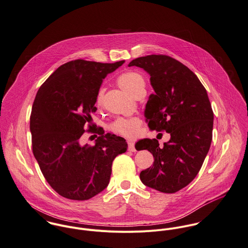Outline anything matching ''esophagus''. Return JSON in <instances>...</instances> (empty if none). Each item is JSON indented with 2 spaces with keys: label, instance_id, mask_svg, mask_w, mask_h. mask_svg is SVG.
<instances>
[{
  "label": "esophagus",
  "instance_id": "esophagus-1",
  "mask_svg": "<svg viewBox=\"0 0 248 248\" xmlns=\"http://www.w3.org/2000/svg\"><path fill=\"white\" fill-rule=\"evenodd\" d=\"M127 144H128V149H129L130 151H132V152H135V151H136L135 146H134V143H133L132 141H128V142H127Z\"/></svg>",
  "mask_w": 248,
  "mask_h": 248
}]
</instances>
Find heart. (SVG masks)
I'll return each instance as SVG.
<instances>
[{
    "label": "heart",
    "mask_w": 248,
    "mask_h": 248,
    "mask_svg": "<svg viewBox=\"0 0 248 248\" xmlns=\"http://www.w3.org/2000/svg\"><path fill=\"white\" fill-rule=\"evenodd\" d=\"M118 85L129 93L131 96H135L139 91L145 90L146 83L144 78L136 72H126L122 74L117 79ZM102 92H99L97 102L101 103ZM141 126V121L138 118H119L109 125L111 132L123 136L124 138L133 139L137 136L139 128Z\"/></svg>",
    "instance_id": "1"
}]
</instances>
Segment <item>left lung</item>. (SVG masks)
Instances as JSON below:
<instances>
[{
  "label": "left lung",
  "instance_id": "8db88e82",
  "mask_svg": "<svg viewBox=\"0 0 248 248\" xmlns=\"http://www.w3.org/2000/svg\"><path fill=\"white\" fill-rule=\"evenodd\" d=\"M128 66L150 76L155 93L145 110L149 129L170 134L162 148L156 139L137 143V149L154 157L153 166L141 171V181L162 193H176L195 179L211 146L214 113L206 89L187 66L169 55L138 57Z\"/></svg>",
  "mask_w": 248,
  "mask_h": 248
}]
</instances>
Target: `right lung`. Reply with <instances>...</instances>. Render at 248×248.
Listing matches in <instances>:
<instances>
[{"mask_svg": "<svg viewBox=\"0 0 248 248\" xmlns=\"http://www.w3.org/2000/svg\"><path fill=\"white\" fill-rule=\"evenodd\" d=\"M124 63L69 61L36 94L30 124L32 152L47 182L63 198L87 200L103 191L113 160L127 149L124 138L104 134L91 123L103 78ZM86 124L87 131L99 135L94 146L81 145Z\"/></svg>", "mask_w": 248, "mask_h": 248, "instance_id": "1", "label": "right lung"}]
</instances>
